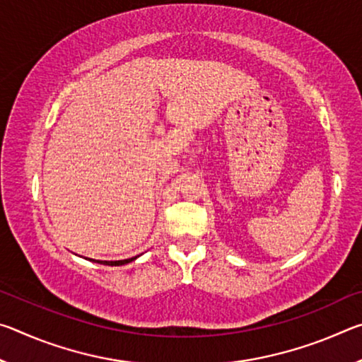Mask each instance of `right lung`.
I'll list each match as a JSON object with an SVG mask.
<instances>
[{"label": "right lung", "instance_id": "1", "mask_svg": "<svg viewBox=\"0 0 362 362\" xmlns=\"http://www.w3.org/2000/svg\"><path fill=\"white\" fill-rule=\"evenodd\" d=\"M137 257H131V259H126V260H115V262H107V260H97V263H102V265H110V267H119V265H126V263H129L132 260H136ZM93 260V259H89ZM95 262V260H93Z\"/></svg>", "mask_w": 362, "mask_h": 362}]
</instances>
